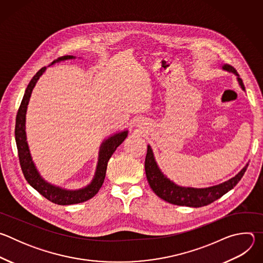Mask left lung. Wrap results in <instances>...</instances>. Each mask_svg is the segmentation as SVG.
Masks as SVG:
<instances>
[{
  "instance_id": "obj_1",
  "label": "left lung",
  "mask_w": 263,
  "mask_h": 263,
  "mask_svg": "<svg viewBox=\"0 0 263 263\" xmlns=\"http://www.w3.org/2000/svg\"><path fill=\"white\" fill-rule=\"evenodd\" d=\"M221 67L223 70H227L236 74L240 87L245 90V85L242 83V80L239 78V74L237 73L236 69L229 64H223ZM247 167L248 163L237 175H235L233 178L229 179L226 182H222L218 185L210 187H205V189H195V187H184L177 185L166 176H164L163 173L160 171L157 162L155 161L153 151L149 145H147L144 161V170L147 182L153 192L160 199L174 205L195 208L211 204L212 202L216 201L224 194L231 191L240 181L245 172L247 171Z\"/></svg>"
}]
</instances>
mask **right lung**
Here are the masks:
<instances>
[{
  "label": "right lung",
  "instance_id": "obj_1",
  "mask_svg": "<svg viewBox=\"0 0 263 263\" xmlns=\"http://www.w3.org/2000/svg\"><path fill=\"white\" fill-rule=\"evenodd\" d=\"M76 57L65 55L57 60L53 61L51 63L54 64L59 61H64L68 59H74ZM46 66L41 68L39 71L35 73V76L32 78L30 83L28 84L24 98L22 100L21 106L18 108L17 115H16V122H15V141L17 146V153L20 158L21 167L23 171V174L28 181V183L33 187L34 190L39 192L42 196H44L46 199L51 201L52 203L58 204V205H71V204H78L83 203L92 197H95L104 183V179L106 176V170L107 164L115 153L117 147L125 140V138L128 136V130L116 133L112 136L108 137L103 141V143L100 146V152H99V159H98V165L96 170V174L93 176L92 181L83 189L80 190H64L61 189L59 186L53 185L49 182H47L37 171L31 154L29 145L27 142V136H26V112L27 107L29 104V100L32 93V90L39 81L40 77L45 72Z\"/></svg>",
  "mask_w": 263,
  "mask_h": 263
}]
</instances>
